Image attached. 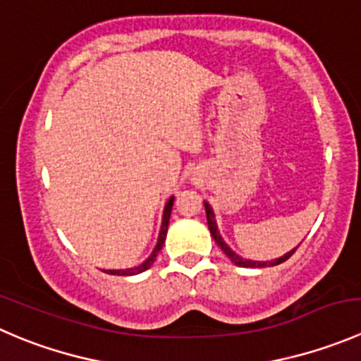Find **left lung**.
<instances>
[{"mask_svg":"<svg viewBox=\"0 0 361 361\" xmlns=\"http://www.w3.org/2000/svg\"><path fill=\"white\" fill-rule=\"evenodd\" d=\"M204 209H206V219H208V227H209V233H212L213 240L216 241V245H219V247L222 248V250H224V254H226L227 257H229L231 261L234 262V264H238V266H243V268H264V266H277V264H281V262L288 261V259L291 257L293 254H295V250H296V248H293L291 252H288V254H286V255H282V257L275 259V261H266V262H262V261H247V259H243V257H240V255H238V254H234V252L231 250L229 247H227V243H226V241L222 240V236H220L219 229H216V222H215V215H213V209L209 208V204H208V202H204Z\"/></svg>","mask_w":361,"mask_h":361,"instance_id":"8db88e82","label":"left lung"}]
</instances>
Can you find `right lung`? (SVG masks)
Masks as SVG:
<instances>
[{
	"mask_svg": "<svg viewBox=\"0 0 361 361\" xmlns=\"http://www.w3.org/2000/svg\"><path fill=\"white\" fill-rule=\"evenodd\" d=\"M173 204H174V197L169 199V202L166 204V209H164V219H162V229H160V234H159V243H157L155 250H153V254L149 255L148 259H146L142 264L135 266V268H128V269H107L106 274L109 275H137L141 274V271H145V269H148L149 266L153 264V261H155V257L159 255V252L162 250V245L164 241H166V234H167V226H169V216H171V209H173Z\"/></svg>",
	"mask_w": 361,
	"mask_h": 361,
	"instance_id": "add662e5",
	"label": "right lung"
}]
</instances>
